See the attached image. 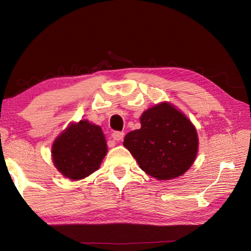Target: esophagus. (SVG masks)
Wrapping results in <instances>:
<instances>
[{"mask_svg":"<svg viewBox=\"0 0 251 251\" xmlns=\"http://www.w3.org/2000/svg\"><path fill=\"white\" fill-rule=\"evenodd\" d=\"M124 136H125L124 132H114L112 134V138L114 142H121V140L124 139Z\"/></svg>","mask_w":251,"mask_h":251,"instance_id":"obj_1","label":"esophagus"}]
</instances>
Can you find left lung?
<instances>
[{"label": "left lung", "instance_id": "1", "mask_svg": "<svg viewBox=\"0 0 251 251\" xmlns=\"http://www.w3.org/2000/svg\"><path fill=\"white\" fill-rule=\"evenodd\" d=\"M140 129L129 132L124 146L140 169L157 180L184 175L198 153L197 130L172 103L161 102L140 116Z\"/></svg>", "mask_w": 251, "mask_h": 251}]
</instances>
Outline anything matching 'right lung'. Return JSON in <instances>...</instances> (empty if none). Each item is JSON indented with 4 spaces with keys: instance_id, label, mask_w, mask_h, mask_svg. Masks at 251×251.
I'll list each match as a JSON object with an SVG mask.
<instances>
[{
    "instance_id": "1",
    "label": "right lung",
    "mask_w": 251,
    "mask_h": 251,
    "mask_svg": "<svg viewBox=\"0 0 251 251\" xmlns=\"http://www.w3.org/2000/svg\"><path fill=\"white\" fill-rule=\"evenodd\" d=\"M107 145L102 129L86 119L72 122L55 138L52 160L65 178L82 180L100 168Z\"/></svg>"
}]
</instances>
